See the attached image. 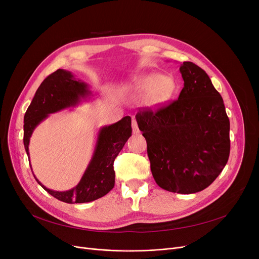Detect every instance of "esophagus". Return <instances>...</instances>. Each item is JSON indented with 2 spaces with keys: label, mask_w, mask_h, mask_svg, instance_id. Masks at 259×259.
Here are the masks:
<instances>
[{
  "label": "esophagus",
  "mask_w": 259,
  "mask_h": 259,
  "mask_svg": "<svg viewBox=\"0 0 259 259\" xmlns=\"http://www.w3.org/2000/svg\"><path fill=\"white\" fill-rule=\"evenodd\" d=\"M132 127H133V133H134V134H138L139 128H138V125H137L135 117H133V120H132Z\"/></svg>",
  "instance_id": "obj_1"
}]
</instances>
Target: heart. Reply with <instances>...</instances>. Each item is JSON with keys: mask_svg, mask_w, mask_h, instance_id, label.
Here are the masks:
<instances>
[{"mask_svg": "<svg viewBox=\"0 0 259 259\" xmlns=\"http://www.w3.org/2000/svg\"><path fill=\"white\" fill-rule=\"evenodd\" d=\"M128 88L138 92H148L149 104L160 105L173 95L175 83L169 76L151 73L134 76L128 83Z\"/></svg>", "mask_w": 259, "mask_h": 259, "instance_id": "obj_1", "label": "heart"}]
</instances>
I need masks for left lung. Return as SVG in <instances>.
Returning <instances> with one entry per match:
<instances>
[{
    "label": "left lung",
    "mask_w": 259,
    "mask_h": 259,
    "mask_svg": "<svg viewBox=\"0 0 259 259\" xmlns=\"http://www.w3.org/2000/svg\"><path fill=\"white\" fill-rule=\"evenodd\" d=\"M178 99L136 114L147 142L152 176L162 189L204 190L222 173L230 153V122L224 100L204 70L184 61Z\"/></svg>",
    "instance_id": "obj_1"
}]
</instances>
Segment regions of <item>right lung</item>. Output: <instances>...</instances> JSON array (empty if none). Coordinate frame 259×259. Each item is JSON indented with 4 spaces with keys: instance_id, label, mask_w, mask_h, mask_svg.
I'll return each instance as SVG.
<instances>
[{
    "instance_id": "add662e5",
    "label": "right lung",
    "mask_w": 259,
    "mask_h": 259,
    "mask_svg": "<svg viewBox=\"0 0 259 259\" xmlns=\"http://www.w3.org/2000/svg\"><path fill=\"white\" fill-rule=\"evenodd\" d=\"M89 86L64 69L50 74L38 86L23 117V145L29 158V143L34 128L51 113L74 107L90 96ZM132 135L131 116L99 130L93 158L80 183L68 191H54L42 186L54 198L66 203H86L104 197L114 187V160ZM31 166V165H30Z\"/></svg>"
}]
</instances>
